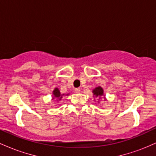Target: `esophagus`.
Instances as JSON below:
<instances>
[{"label": "esophagus", "instance_id": "1", "mask_svg": "<svg viewBox=\"0 0 156 156\" xmlns=\"http://www.w3.org/2000/svg\"><path fill=\"white\" fill-rule=\"evenodd\" d=\"M75 92H76V94H79V93H80V89L78 88L75 89Z\"/></svg>", "mask_w": 156, "mask_h": 156}]
</instances>
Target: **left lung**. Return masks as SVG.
<instances>
[{
  "instance_id": "left-lung-1",
  "label": "left lung",
  "mask_w": 156,
  "mask_h": 156,
  "mask_svg": "<svg viewBox=\"0 0 156 156\" xmlns=\"http://www.w3.org/2000/svg\"><path fill=\"white\" fill-rule=\"evenodd\" d=\"M92 92H93V95L96 97V98H98L99 99H101V97L104 95V94H103V89L101 87H96L95 89H93ZM98 103H100V102H98Z\"/></svg>"
}]
</instances>
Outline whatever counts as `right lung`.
<instances>
[{"label": "right lung", "mask_w": 156, "mask_h": 156, "mask_svg": "<svg viewBox=\"0 0 156 156\" xmlns=\"http://www.w3.org/2000/svg\"><path fill=\"white\" fill-rule=\"evenodd\" d=\"M53 97H54L53 99L55 98V99H57V101H61V100H62V96L64 95V94H61L59 89H58V88H55V89L53 90ZM68 94H66V95H68Z\"/></svg>", "instance_id": "1"}]
</instances>
